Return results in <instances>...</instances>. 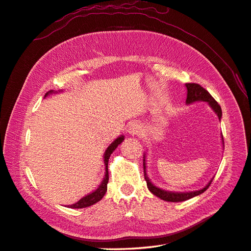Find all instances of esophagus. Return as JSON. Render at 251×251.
<instances>
[{
  "instance_id": "obj_1",
  "label": "esophagus",
  "mask_w": 251,
  "mask_h": 251,
  "mask_svg": "<svg viewBox=\"0 0 251 251\" xmlns=\"http://www.w3.org/2000/svg\"><path fill=\"white\" fill-rule=\"evenodd\" d=\"M127 133L132 136L140 135L143 133V126L137 123H132L127 127Z\"/></svg>"
}]
</instances>
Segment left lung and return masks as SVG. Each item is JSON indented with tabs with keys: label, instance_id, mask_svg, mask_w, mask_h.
<instances>
[{
	"label": "left lung",
	"instance_id": "1",
	"mask_svg": "<svg viewBox=\"0 0 251 251\" xmlns=\"http://www.w3.org/2000/svg\"><path fill=\"white\" fill-rule=\"evenodd\" d=\"M185 87L187 90V97H186V104H191L197 101H205L209 104V107L212 109L217 116L219 118V120H221L222 118V110L220 104L214 100L206 90H205L203 87H201L198 83H185ZM222 138V143L224 144V140H223V135L221 136ZM143 172H144V179L147 181V185L149 191L155 195L158 198H160L161 200L168 201V202H182L185 201L188 199H192L196 196H199L202 193H204L206 189L209 187L212 178L207 185H205L203 188L199 189V191H194V192H170V191H165V189H162L160 187H158L156 185H154L151 183V180L149 179L148 175H147V163H146V153L143 155Z\"/></svg>",
	"mask_w": 251,
	"mask_h": 251
}]
</instances>
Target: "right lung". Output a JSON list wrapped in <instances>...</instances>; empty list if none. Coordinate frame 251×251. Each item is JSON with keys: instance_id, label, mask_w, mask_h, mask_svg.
Here are the masks:
<instances>
[{"instance_id": "1", "label": "right lung", "mask_w": 251, "mask_h": 251, "mask_svg": "<svg viewBox=\"0 0 251 251\" xmlns=\"http://www.w3.org/2000/svg\"><path fill=\"white\" fill-rule=\"evenodd\" d=\"M60 92V91H59ZM52 93H57V91H53V90H50L48 91V92L45 94V97L52 94ZM125 140V136L121 135L119 136L118 138H116L115 140H114L110 146L108 147V149L105 150L104 154H103V162H104V168H105V174H104V177H103V180L101 181L100 185L97 187L96 191L90 193L89 195L82 197V198L77 201L76 203H74L72 205H68V207L70 208H85V207H88V206H91V205H93L95 203H97L98 201H100L103 196L105 194V192H107V188H108V182H109V172H108V163H109V159H110V156L111 154L113 153L114 151L116 150V148L119 146V144L123 142Z\"/></svg>"}]
</instances>
